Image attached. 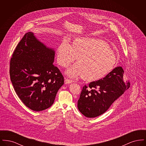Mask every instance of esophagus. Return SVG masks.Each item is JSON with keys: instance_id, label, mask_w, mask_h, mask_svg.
Segmentation results:
<instances>
[{"instance_id": "34e87169", "label": "esophagus", "mask_w": 146, "mask_h": 146, "mask_svg": "<svg viewBox=\"0 0 146 146\" xmlns=\"http://www.w3.org/2000/svg\"><path fill=\"white\" fill-rule=\"evenodd\" d=\"M72 80L70 79H69L68 78H64V84H68L72 83Z\"/></svg>"}]
</instances>
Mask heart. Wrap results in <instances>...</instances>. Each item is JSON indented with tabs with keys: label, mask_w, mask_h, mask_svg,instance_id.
I'll use <instances>...</instances> for the list:
<instances>
[{
	"label": "heart",
	"mask_w": 146,
	"mask_h": 146,
	"mask_svg": "<svg viewBox=\"0 0 146 146\" xmlns=\"http://www.w3.org/2000/svg\"><path fill=\"white\" fill-rule=\"evenodd\" d=\"M57 60L63 67H67L77 57L76 64L66 72L70 78L83 76L90 81L100 80L114 68L116 56L104 41L93 38H78L72 45L64 40L57 49Z\"/></svg>",
	"instance_id": "1"
}]
</instances>
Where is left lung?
<instances>
[{"mask_svg":"<svg viewBox=\"0 0 146 146\" xmlns=\"http://www.w3.org/2000/svg\"><path fill=\"white\" fill-rule=\"evenodd\" d=\"M124 70L117 67L103 79L85 85L78 101V108L88 118L98 117L110 108L113 102L130 87L123 79Z\"/></svg>","mask_w":146,"mask_h":146,"instance_id":"8db88e82","label":"left lung"}]
</instances>
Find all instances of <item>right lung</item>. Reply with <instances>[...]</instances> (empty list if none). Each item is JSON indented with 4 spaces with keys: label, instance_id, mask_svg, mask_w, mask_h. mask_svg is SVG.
<instances>
[{
    "label": "right lung",
    "instance_id": "add662e5",
    "mask_svg": "<svg viewBox=\"0 0 146 146\" xmlns=\"http://www.w3.org/2000/svg\"><path fill=\"white\" fill-rule=\"evenodd\" d=\"M55 54L54 49L30 32L23 36L11 58L10 76L15 91L34 111L50 107L64 84L62 74L53 64Z\"/></svg>",
    "mask_w": 146,
    "mask_h": 146
}]
</instances>
